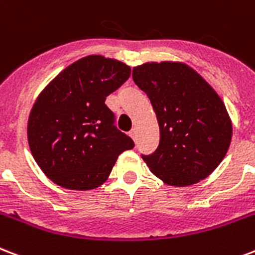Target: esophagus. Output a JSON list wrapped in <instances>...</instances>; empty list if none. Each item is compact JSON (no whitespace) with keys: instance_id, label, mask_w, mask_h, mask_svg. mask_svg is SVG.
<instances>
[{"instance_id":"1","label":"esophagus","mask_w":255,"mask_h":255,"mask_svg":"<svg viewBox=\"0 0 255 255\" xmlns=\"http://www.w3.org/2000/svg\"><path fill=\"white\" fill-rule=\"evenodd\" d=\"M129 136H131L132 139H133V141H136V137H137V131H136L135 128H133V129L129 132Z\"/></svg>"}]
</instances>
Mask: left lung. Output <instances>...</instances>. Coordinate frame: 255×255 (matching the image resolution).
Wrapping results in <instances>:
<instances>
[{
  "instance_id": "8db88e82",
  "label": "left lung",
  "mask_w": 255,
  "mask_h": 255,
  "mask_svg": "<svg viewBox=\"0 0 255 255\" xmlns=\"http://www.w3.org/2000/svg\"><path fill=\"white\" fill-rule=\"evenodd\" d=\"M132 79L156 114L160 140L141 155L166 184L184 187L207 178L230 147L233 126L226 107L211 85L183 63H145Z\"/></svg>"
}]
</instances>
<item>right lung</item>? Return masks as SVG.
Masks as SVG:
<instances>
[{"instance_id": "1", "label": "right lung", "mask_w": 255, "mask_h": 255, "mask_svg": "<svg viewBox=\"0 0 255 255\" xmlns=\"http://www.w3.org/2000/svg\"><path fill=\"white\" fill-rule=\"evenodd\" d=\"M129 75L122 61L92 54L65 68L37 97L28 120L29 147L54 183L81 191L99 187L120 153L133 148L106 106Z\"/></svg>"}]
</instances>
